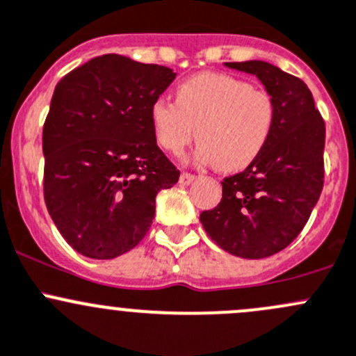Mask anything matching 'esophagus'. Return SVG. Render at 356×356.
Instances as JSON below:
<instances>
[{
  "label": "esophagus",
  "instance_id": "obj_1",
  "mask_svg": "<svg viewBox=\"0 0 356 356\" xmlns=\"http://www.w3.org/2000/svg\"><path fill=\"white\" fill-rule=\"evenodd\" d=\"M195 179H196L195 174H189V172H182L181 177H179V182H181V184H184V186H188V184H191Z\"/></svg>",
  "mask_w": 356,
  "mask_h": 356
}]
</instances>
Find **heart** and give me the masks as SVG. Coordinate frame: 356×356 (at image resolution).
Listing matches in <instances>:
<instances>
[{
  "mask_svg": "<svg viewBox=\"0 0 356 356\" xmlns=\"http://www.w3.org/2000/svg\"><path fill=\"white\" fill-rule=\"evenodd\" d=\"M274 102L268 92L227 74H200L181 82L175 102L156 99L149 110L158 145L179 155L196 127L201 161L217 170L236 172L254 160L274 125Z\"/></svg>",
  "mask_w": 356,
  "mask_h": 356,
  "instance_id": "b5f03b06",
  "label": "heart"
}]
</instances>
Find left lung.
<instances>
[{
    "label": "left lung",
    "mask_w": 356,
    "mask_h": 356,
    "mask_svg": "<svg viewBox=\"0 0 356 356\" xmlns=\"http://www.w3.org/2000/svg\"><path fill=\"white\" fill-rule=\"evenodd\" d=\"M225 65L260 79L274 102V125L260 155L222 181L220 203L200 220L222 250L258 260L289 246L321 198L325 124L301 79L260 60Z\"/></svg>",
    "instance_id": "obj_1"
}]
</instances>
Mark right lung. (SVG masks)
Wrapping results in <instances>:
<instances>
[{
    "mask_svg": "<svg viewBox=\"0 0 356 356\" xmlns=\"http://www.w3.org/2000/svg\"><path fill=\"white\" fill-rule=\"evenodd\" d=\"M174 79L168 67L103 55L56 84L42 127L44 201L84 257L110 260L138 246L158 191L179 181L149 117Z\"/></svg>",
    "mask_w": 356,
    "mask_h": 356,
    "instance_id": "1",
    "label": "right lung"
}]
</instances>
